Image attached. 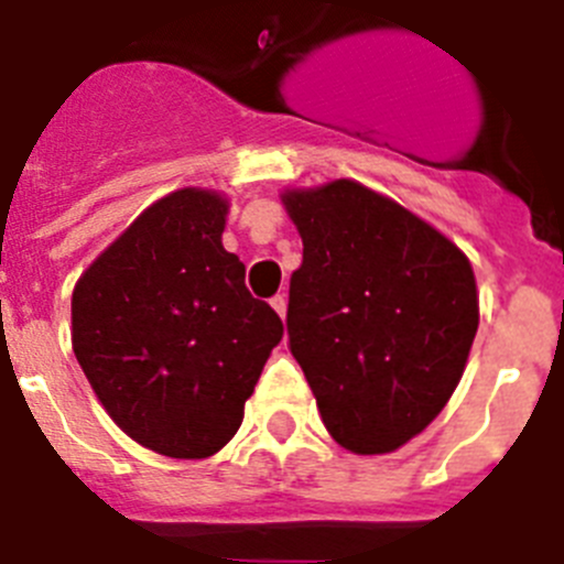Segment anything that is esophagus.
<instances>
[{
  "label": "esophagus",
  "instance_id": "34e87169",
  "mask_svg": "<svg viewBox=\"0 0 564 564\" xmlns=\"http://www.w3.org/2000/svg\"><path fill=\"white\" fill-rule=\"evenodd\" d=\"M269 303H272V310H275L278 315L286 317V295H275Z\"/></svg>",
  "mask_w": 564,
  "mask_h": 564
}]
</instances>
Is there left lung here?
Returning a JSON list of instances; mask_svg holds the SVG:
<instances>
[{"label":"left lung","mask_w":564,"mask_h":564,"mask_svg":"<svg viewBox=\"0 0 564 564\" xmlns=\"http://www.w3.org/2000/svg\"><path fill=\"white\" fill-rule=\"evenodd\" d=\"M303 241L289 349L326 431L351 454L417 437L457 389L479 326L463 249L351 178L281 195Z\"/></svg>","instance_id":"left-lung-1"}]
</instances>
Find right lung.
Listing matches in <instances>:
<instances>
[{
    "mask_svg": "<svg viewBox=\"0 0 564 564\" xmlns=\"http://www.w3.org/2000/svg\"><path fill=\"white\" fill-rule=\"evenodd\" d=\"M229 200L184 187L144 209L73 289V351L112 423L155 454L204 459L241 429L283 337L221 243Z\"/></svg>",
    "mask_w": 564,
    "mask_h": 564,
    "instance_id": "1",
    "label": "right lung"
}]
</instances>
